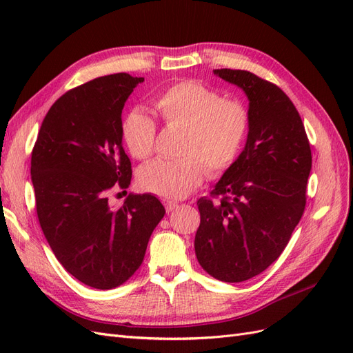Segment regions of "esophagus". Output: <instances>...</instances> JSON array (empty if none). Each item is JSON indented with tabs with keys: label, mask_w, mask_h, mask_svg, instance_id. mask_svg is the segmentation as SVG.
I'll return each mask as SVG.
<instances>
[{
	"label": "esophagus",
	"mask_w": 353,
	"mask_h": 353,
	"mask_svg": "<svg viewBox=\"0 0 353 353\" xmlns=\"http://www.w3.org/2000/svg\"><path fill=\"white\" fill-rule=\"evenodd\" d=\"M165 208H166V212H172L178 208V203L176 201H172V200H166L165 201Z\"/></svg>",
	"instance_id": "34e87169"
}]
</instances>
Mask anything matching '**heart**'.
I'll return each instance as SVG.
<instances>
[{
  "label": "heart",
  "mask_w": 353,
  "mask_h": 353,
  "mask_svg": "<svg viewBox=\"0 0 353 353\" xmlns=\"http://www.w3.org/2000/svg\"><path fill=\"white\" fill-rule=\"evenodd\" d=\"M166 128L183 130L176 160H156L141 168L138 183L153 194L183 199L201 184L206 170L218 176L237 159L249 128V112L237 100L194 79L174 83L154 100ZM156 122L132 110L122 123V140L132 157L145 160L154 153Z\"/></svg>",
  "instance_id": "b5f03b06"
}]
</instances>
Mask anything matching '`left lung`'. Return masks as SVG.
<instances>
[{
  "instance_id": "8db88e82",
  "label": "left lung",
  "mask_w": 353,
  "mask_h": 353,
  "mask_svg": "<svg viewBox=\"0 0 353 353\" xmlns=\"http://www.w3.org/2000/svg\"><path fill=\"white\" fill-rule=\"evenodd\" d=\"M249 97L244 150L209 197L197 201L194 249L213 279L241 283L280 258L306 206L312 153L302 117L287 94L249 70L216 69Z\"/></svg>"
}]
</instances>
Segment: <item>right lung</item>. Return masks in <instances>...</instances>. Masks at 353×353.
Segmentation results:
<instances>
[{"label":"right lung","instance_id":"obj_1","mask_svg":"<svg viewBox=\"0 0 353 353\" xmlns=\"http://www.w3.org/2000/svg\"><path fill=\"white\" fill-rule=\"evenodd\" d=\"M144 78L114 73L61 95L32 148L30 176L39 225L69 274L100 290L123 284L140 268L165 208L152 194H109L131 184L122 145V109Z\"/></svg>","mask_w":353,"mask_h":353}]
</instances>
